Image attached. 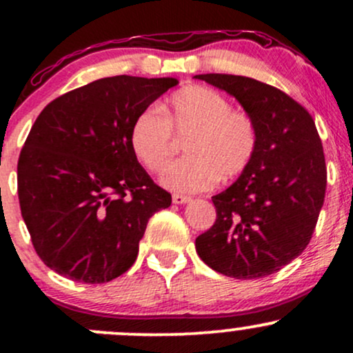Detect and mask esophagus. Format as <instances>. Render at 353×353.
Returning <instances> with one entry per match:
<instances>
[{
    "label": "esophagus",
    "mask_w": 353,
    "mask_h": 353,
    "mask_svg": "<svg viewBox=\"0 0 353 353\" xmlns=\"http://www.w3.org/2000/svg\"><path fill=\"white\" fill-rule=\"evenodd\" d=\"M172 202H174V204H188V202H190V197L189 196H182V194H174Z\"/></svg>",
    "instance_id": "esophagus-1"
}]
</instances>
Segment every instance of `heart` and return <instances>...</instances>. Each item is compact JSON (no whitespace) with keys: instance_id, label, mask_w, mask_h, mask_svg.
Masks as SVG:
<instances>
[{"instance_id":"obj_1","label":"heart","mask_w":353,"mask_h":353,"mask_svg":"<svg viewBox=\"0 0 353 353\" xmlns=\"http://www.w3.org/2000/svg\"><path fill=\"white\" fill-rule=\"evenodd\" d=\"M172 131L189 136L188 157L161 174V184L176 192H201L222 181L241 176L257 151V125L245 111L232 109L221 92L205 86L177 91L163 111L151 106L131 125L129 143L141 164L157 172L172 154Z\"/></svg>"}]
</instances>
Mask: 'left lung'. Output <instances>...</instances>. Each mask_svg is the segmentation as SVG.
Listing matches in <instances>:
<instances>
[{"instance_id":"8db88e82","label":"left lung","mask_w":353,"mask_h":353,"mask_svg":"<svg viewBox=\"0 0 353 353\" xmlns=\"http://www.w3.org/2000/svg\"><path fill=\"white\" fill-rule=\"evenodd\" d=\"M194 78L234 96L259 136L249 168L212 197L217 219L196 250L228 277H267L301 255L314 234L327 188L322 141L309 111L281 89L245 76Z\"/></svg>"}]
</instances>
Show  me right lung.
<instances>
[{"label": "right lung", "mask_w": 353, "mask_h": 353, "mask_svg": "<svg viewBox=\"0 0 353 353\" xmlns=\"http://www.w3.org/2000/svg\"><path fill=\"white\" fill-rule=\"evenodd\" d=\"M176 78L112 76L51 101L18 161L21 216L50 269L104 283L134 264L148 221L171 205L129 143L139 112Z\"/></svg>", "instance_id": "add662e5"}]
</instances>
